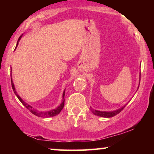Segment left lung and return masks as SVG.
Segmentation results:
<instances>
[{"label":"left lung","instance_id":"obj_1","mask_svg":"<svg viewBox=\"0 0 154 154\" xmlns=\"http://www.w3.org/2000/svg\"><path fill=\"white\" fill-rule=\"evenodd\" d=\"M125 107V106H124L123 107H122L121 109H117V110L114 111H97V110H92V112L95 114V115L99 116H102V117H106V118H109V117H112V116H116V114H118L119 113L121 112L123 110L124 108Z\"/></svg>","mask_w":154,"mask_h":154}]
</instances>
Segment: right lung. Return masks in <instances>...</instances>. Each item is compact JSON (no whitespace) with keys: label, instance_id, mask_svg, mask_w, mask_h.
Returning a JSON list of instances; mask_svg holds the SVG:
<instances>
[{"label":"right lung","instance_id":"obj_1","mask_svg":"<svg viewBox=\"0 0 154 154\" xmlns=\"http://www.w3.org/2000/svg\"><path fill=\"white\" fill-rule=\"evenodd\" d=\"M21 38H22V35L19 37L18 40H20ZM17 45H18V43H17ZM11 86H12V89H13V91H14V92L16 95L17 96V98H18V99L21 101V103H22L23 105H24V106H25L26 109H28V110L30 111L31 113H32V114H35V116H39V117H50V116H54L58 115V114L61 112V111L62 110V109L63 108V106H64V100H63V102L61 103V105H60L58 108H56V109H53V110H51L49 111H38L37 110H35V109H33V108L30 106L29 105H28L27 103H26L25 102H24V100H23L22 98L19 97V95L17 94V91H16V90H15L14 85L13 82H12V79H11ZM64 95H65V91H63V99L64 98Z\"/></svg>","mask_w":154,"mask_h":154}]
</instances>
